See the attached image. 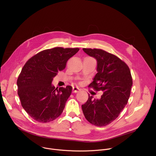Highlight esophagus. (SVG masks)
Segmentation results:
<instances>
[{
	"mask_svg": "<svg viewBox=\"0 0 156 156\" xmlns=\"http://www.w3.org/2000/svg\"><path fill=\"white\" fill-rule=\"evenodd\" d=\"M80 91H81V90H80L79 87H75V86L73 87V93H78V92H79Z\"/></svg>",
	"mask_w": 156,
	"mask_h": 156,
	"instance_id": "obj_1",
	"label": "esophagus"
}]
</instances>
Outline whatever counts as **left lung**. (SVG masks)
Listing matches in <instances>:
<instances>
[{"label": "left lung", "mask_w": 156, "mask_h": 156, "mask_svg": "<svg viewBox=\"0 0 156 156\" xmlns=\"http://www.w3.org/2000/svg\"><path fill=\"white\" fill-rule=\"evenodd\" d=\"M96 59L97 72L89 85L96 91H102L100 99L88 95L82 105L86 120L98 126H104L115 120L126 105L133 84L129 69L117 56L98 49H83Z\"/></svg>", "instance_id": "obj_1"}]
</instances>
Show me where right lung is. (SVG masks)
<instances>
[{"instance_id":"add662e5","label":"right lung","mask_w":156,"mask_h":156,"mask_svg":"<svg viewBox=\"0 0 156 156\" xmlns=\"http://www.w3.org/2000/svg\"><path fill=\"white\" fill-rule=\"evenodd\" d=\"M78 51L62 48L44 50L29 59L22 69L16 83L18 94L22 107L36 121L49 122L62 114L72 87L58 90L52 82Z\"/></svg>"}]
</instances>
